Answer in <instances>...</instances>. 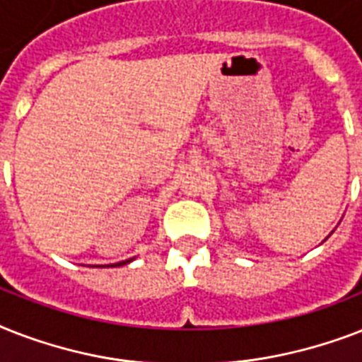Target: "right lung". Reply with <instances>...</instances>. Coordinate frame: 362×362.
I'll return each mask as SVG.
<instances>
[{
    "instance_id": "obj_1",
    "label": "right lung",
    "mask_w": 362,
    "mask_h": 362,
    "mask_svg": "<svg viewBox=\"0 0 362 362\" xmlns=\"http://www.w3.org/2000/svg\"><path fill=\"white\" fill-rule=\"evenodd\" d=\"M133 259H125V261H120V263H115V264H101V267H122V264H127L131 263Z\"/></svg>"
}]
</instances>
